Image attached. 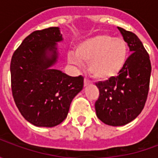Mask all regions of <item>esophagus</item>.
<instances>
[{
  "label": "esophagus",
  "instance_id": "esophagus-1",
  "mask_svg": "<svg viewBox=\"0 0 158 158\" xmlns=\"http://www.w3.org/2000/svg\"><path fill=\"white\" fill-rule=\"evenodd\" d=\"M89 84H90V81L88 80L87 79H85V80H84V85L87 86V85H89Z\"/></svg>",
  "mask_w": 158,
  "mask_h": 158
}]
</instances>
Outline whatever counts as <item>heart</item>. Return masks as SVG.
I'll use <instances>...</instances> for the list:
<instances>
[{"label":"heart","instance_id":"b5f03b06","mask_svg":"<svg viewBox=\"0 0 158 158\" xmlns=\"http://www.w3.org/2000/svg\"><path fill=\"white\" fill-rule=\"evenodd\" d=\"M129 56V46L121 38L101 34L85 40L69 52L68 61L73 65L88 63V70L98 81H108L124 69Z\"/></svg>","mask_w":158,"mask_h":158}]
</instances>
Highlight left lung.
<instances>
[{
    "label": "left lung",
    "mask_w": 158,
    "mask_h": 158,
    "mask_svg": "<svg viewBox=\"0 0 158 158\" xmlns=\"http://www.w3.org/2000/svg\"><path fill=\"white\" fill-rule=\"evenodd\" d=\"M118 29L132 54L118 75L96 84L100 96L95 103L97 118L107 125L123 126L137 118L149 91L152 66L148 53L136 35Z\"/></svg>",
    "instance_id": "left-lung-1"
}]
</instances>
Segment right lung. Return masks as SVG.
I'll list each match as a JSON object with an SVG mask.
<instances>
[{
  "label": "right lung",
  "mask_w": 158,
  "mask_h": 158,
  "mask_svg": "<svg viewBox=\"0 0 158 158\" xmlns=\"http://www.w3.org/2000/svg\"><path fill=\"white\" fill-rule=\"evenodd\" d=\"M58 27L36 30L12 55L10 71L13 99L23 117L35 126L54 127L68 116L73 99L84 86V78L52 69L57 62Z\"/></svg>",
  "instance_id": "add662e5"
}]
</instances>
